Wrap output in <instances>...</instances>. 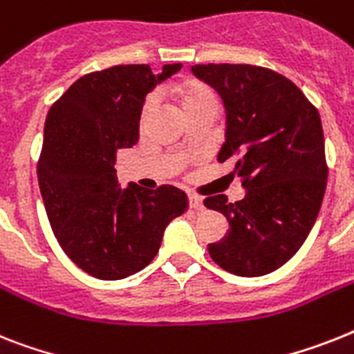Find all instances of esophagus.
Listing matches in <instances>:
<instances>
[{
  "label": "esophagus",
  "mask_w": 354,
  "mask_h": 354,
  "mask_svg": "<svg viewBox=\"0 0 354 354\" xmlns=\"http://www.w3.org/2000/svg\"><path fill=\"white\" fill-rule=\"evenodd\" d=\"M188 201H189V208H194V209H203L204 208V201H203V197H201V195L189 194Z\"/></svg>",
  "instance_id": "esophagus-1"
}]
</instances>
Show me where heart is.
Instances as JSON below:
<instances>
[{
	"label": "heart",
	"instance_id": "b5f03b06",
	"mask_svg": "<svg viewBox=\"0 0 354 354\" xmlns=\"http://www.w3.org/2000/svg\"><path fill=\"white\" fill-rule=\"evenodd\" d=\"M180 93H183V106L186 112L203 106L218 108L217 93L213 92V88H209L208 84L201 83V81H195V79L186 81V83L183 84V88H180ZM156 104L157 95L156 93H150V95L145 99V103H142L141 122H146V119L150 118L151 112L156 110Z\"/></svg>",
	"mask_w": 354,
	"mask_h": 354
}]
</instances>
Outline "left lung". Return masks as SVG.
I'll return each instance as SVG.
<instances>
[{"label":"left lung","mask_w":354,"mask_h":354,"mask_svg":"<svg viewBox=\"0 0 354 354\" xmlns=\"http://www.w3.org/2000/svg\"><path fill=\"white\" fill-rule=\"evenodd\" d=\"M192 72L223 97L226 142L217 159H235L233 175L246 188L236 203L226 195L204 201L230 223L223 241L209 244V257L233 275H268L300 250L322 206V121L302 90L275 70L209 63Z\"/></svg>","instance_id":"obj_1"}]
</instances>
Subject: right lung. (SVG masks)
<instances>
[{
	"mask_svg": "<svg viewBox=\"0 0 354 354\" xmlns=\"http://www.w3.org/2000/svg\"><path fill=\"white\" fill-rule=\"evenodd\" d=\"M118 65L79 77L46 113L37 180L52 232L88 275L119 280L150 264L162 233L188 209L183 189H121L118 150L139 141L146 93L180 70Z\"/></svg>",
	"mask_w": 354,
	"mask_h": 354,
	"instance_id": "obj_1",
	"label": "right lung"
}]
</instances>
